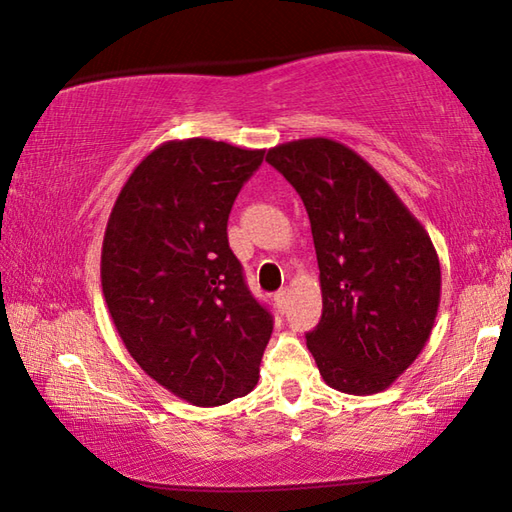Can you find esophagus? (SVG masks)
I'll list each match as a JSON object with an SVG mask.
<instances>
[{
    "instance_id": "obj_1",
    "label": "esophagus",
    "mask_w": 512,
    "mask_h": 512,
    "mask_svg": "<svg viewBox=\"0 0 512 512\" xmlns=\"http://www.w3.org/2000/svg\"><path fill=\"white\" fill-rule=\"evenodd\" d=\"M275 304H277L279 310L286 308V304H288V290H286V288L277 290V293H275Z\"/></svg>"
}]
</instances>
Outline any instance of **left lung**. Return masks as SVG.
<instances>
[{"instance_id":"left-lung-1","label":"left lung","mask_w":512,"mask_h":512,"mask_svg":"<svg viewBox=\"0 0 512 512\" xmlns=\"http://www.w3.org/2000/svg\"><path fill=\"white\" fill-rule=\"evenodd\" d=\"M302 197L322 284V319L306 346L324 382L382 393L422 353L442 297L426 228L353 148L328 137L266 153Z\"/></svg>"}]
</instances>
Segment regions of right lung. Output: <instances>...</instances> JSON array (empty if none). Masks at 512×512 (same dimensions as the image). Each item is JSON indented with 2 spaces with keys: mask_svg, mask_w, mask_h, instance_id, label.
<instances>
[{
  "mask_svg": "<svg viewBox=\"0 0 512 512\" xmlns=\"http://www.w3.org/2000/svg\"><path fill=\"white\" fill-rule=\"evenodd\" d=\"M264 150L206 137L164 142L110 210L102 290L119 337L148 377L193 406L257 386L273 317L228 246V215Z\"/></svg>",
  "mask_w": 512,
  "mask_h": 512,
  "instance_id": "1",
  "label": "right lung"
}]
</instances>
